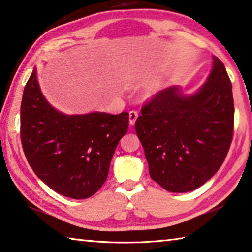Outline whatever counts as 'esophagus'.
<instances>
[{"label": "esophagus", "instance_id": "34e87169", "mask_svg": "<svg viewBox=\"0 0 252 252\" xmlns=\"http://www.w3.org/2000/svg\"><path fill=\"white\" fill-rule=\"evenodd\" d=\"M136 119H138V113L135 112V111H130L129 113V122H130V126H133Z\"/></svg>", "mask_w": 252, "mask_h": 252}]
</instances>
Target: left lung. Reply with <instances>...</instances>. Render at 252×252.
Listing matches in <instances>:
<instances>
[{"label":"left lung","instance_id":"left-lung-1","mask_svg":"<svg viewBox=\"0 0 252 252\" xmlns=\"http://www.w3.org/2000/svg\"><path fill=\"white\" fill-rule=\"evenodd\" d=\"M208 78L197 91H160L141 110L135 131L152 180L170 192L204 185L227 157L233 133V97L223 63L212 57Z\"/></svg>","mask_w":252,"mask_h":252}]
</instances>
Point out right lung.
<instances>
[{
    "mask_svg": "<svg viewBox=\"0 0 252 252\" xmlns=\"http://www.w3.org/2000/svg\"><path fill=\"white\" fill-rule=\"evenodd\" d=\"M127 126V112L62 113L44 97L34 67L21 104V141L34 173L55 192L72 199L94 194Z\"/></svg>",
    "mask_w": 252,
    "mask_h": 252,
    "instance_id": "add662e5",
    "label": "right lung"
}]
</instances>
